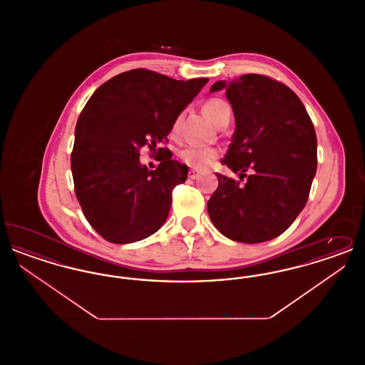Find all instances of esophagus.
Wrapping results in <instances>:
<instances>
[{"label":"esophagus","instance_id":"1","mask_svg":"<svg viewBox=\"0 0 365 365\" xmlns=\"http://www.w3.org/2000/svg\"><path fill=\"white\" fill-rule=\"evenodd\" d=\"M200 175H201L200 171H195V170H190V171H189V178H190V179H197Z\"/></svg>","mask_w":365,"mask_h":365}]
</instances>
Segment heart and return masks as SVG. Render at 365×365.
I'll use <instances>...</instances> for the list:
<instances>
[{
	"label": "heart",
	"mask_w": 365,
	"mask_h": 365,
	"mask_svg": "<svg viewBox=\"0 0 365 365\" xmlns=\"http://www.w3.org/2000/svg\"><path fill=\"white\" fill-rule=\"evenodd\" d=\"M202 110L207 115L209 120L217 125V123L220 122L223 115L226 113L227 110H230V106L220 98H210L202 106ZM179 120H180L179 118L175 120L173 133L178 131ZM179 156L182 158V161L186 163L191 168L205 170V168H208L209 165L213 164V161L219 156V152L215 148L187 146L179 153Z\"/></svg>",
	"instance_id": "b5f03b06"
}]
</instances>
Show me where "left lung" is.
<instances>
[{
    "instance_id": "obj_1",
    "label": "left lung",
    "mask_w": 365,
    "mask_h": 365,
    "mask_svg": "<svg viewBox=\"0 0 365 365\" xmlns=\"http://www.w3.org/2000/svg\"><path fill=\"white\" fill-rule=\"evenodd\" d=\"M226 90L235 133L222 164L245 185L217 174L208 201L212 223L227 238L243 243L271 241L284 232L305 207L317 168L312 120L294 91L277 81L247 73L217 81Z\"/></svg>"
}]
</instances>
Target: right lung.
Wrapping results in <instances>:
<instances>
[{
  "label": "right lung",
  "instance_id": "1",
  "mask_svg": "<svg viewBox=\"0 0 365 365\" xmlns=\"http://www.w3.org/2000/svg\"><path fill=\"white\" fill-rule=\"evenodd\" d=\"M208 81H176L138 68L113 76L87 101L75 128L71 170L85 217L106 241L137 242L165 223L173 190L187 179L189 168L158 148L160 164L148 170L139 150H155L167 140Z\"/></svg>",
  "mask_w": 365,
  "mask_h": 365
}]
</instances>
